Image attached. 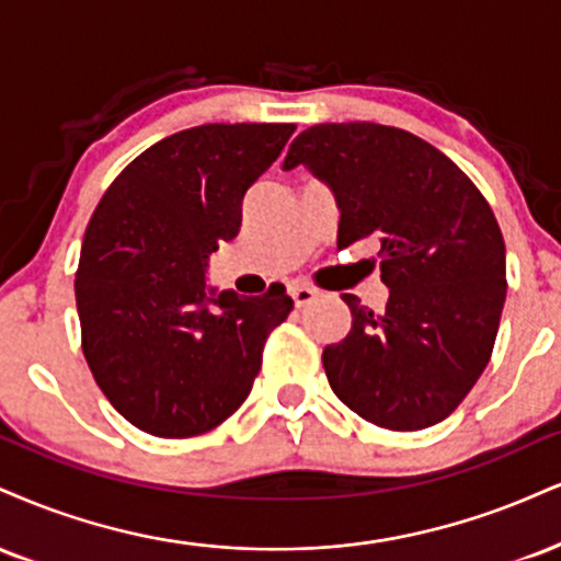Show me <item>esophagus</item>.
<instances>
[{
    "label": "esophagus",
    "mask_w": 561,
    "mask_h": 561,
    "mask_svg": "<svg viewBox=\"0 0 561 561\" xmlns=\"http://www.w3.org/2000/svg\"><path fill=\"white\" fill-rule=\"evenodd\" d=\"M287 289H289V295H293L295 306H298V308H306L308 302L316 300V289L308 287V285H300V282H293V285H289Z\"/></svg>",
    "instance_id": "1"
}]
</instances>
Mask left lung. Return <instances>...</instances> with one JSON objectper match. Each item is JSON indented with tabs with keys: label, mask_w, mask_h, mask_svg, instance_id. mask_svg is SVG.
Wrapping results in <instances>:
<instances>
[{
	"label": "left lung",
	"mask_w": 561,
	"mask_h": 561,
	"mask_svg": "<svg viewBox=\"0 0 561 561\" xmlns=\"http://www.w3.org/2000/svg\"><path fill=\"white\" fill-rule=\"evenodd\" d=\"M340 206L336 248L374 238L383 313L342 295L353 329L323 350L334 394L389 431L444 421L489 366L507 298L496 216L460 167L417 135L376 123H327L289 144Z\"/></svg>",
	"instance_id": "left-lung-1"
}]
</instances>
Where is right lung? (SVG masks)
Segmentation results:
<instances>
[{"label": "right lung", "mask_w": 561, "mask_h": 561, "mask_svg": "<svg viewBox=\"0 0 561 561\" xmlns=\"http://www.w3.org/2000/svg\"><path fill=\"white\" fill-rule=\"evenodd\" d=\"M295 133L289 123L198 125L146 148L85 227L76 274L83 355L135 428L206 434L251 394L268 334L293 298L206 287L208 255L240 232L248 187Z\"/></svg>", "instance_id": "obj_1"}]
</instances>
